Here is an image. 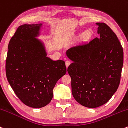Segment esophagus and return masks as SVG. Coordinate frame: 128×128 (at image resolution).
Returning <instances> with one entry per match:
<instances>
[{"label": "esophagus", "mask_w": 128, "mask_h": 128, "mask_svg": "<svg viewBox=\"0 0 128 128\" xmlns=\"http://www.w3.org/2000/svg\"><path fill=\"white\" fill-rule=\"evenodd\" d=\"M70 62L69 60H66V68H68L70 66Z\"/></svg>", "instance_id": "obj_1"}]
</instances>
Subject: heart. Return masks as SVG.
<instances>
[{"label":"heart","mask_w":128,"mask_h":128,"mask_svg":"<svg viewBox=\"0 0 128 128\" xmlns=\"http://www.w3.org/2000/svg\"><path fill=\"white\" fill-rule=\"evenodd\" d=\"M91 37H92V34L90 31L85 32L83 34V36H82L83 39L85 40H88L89 39H90Z\"/></svg>","instance_id":"1"}]
</instances>
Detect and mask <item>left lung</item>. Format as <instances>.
Here are the masks:
<instances>
[{"instance_id": "left-lung-1", "label": "left lung", "mask_w": 128, "mask_h": 128, "mask_svg": "<svg viewBox=\"0 0 128 128\" xmlns=\"http://www.w3.org/2000/svg\"><path fill=\"white\" fill-rule=\"evenodd\" d=\"M99 37L67 51L73 61L68 71L72 92L79 104L97 108L117 91L123 66V50L116 35L106 24L97 22Z\"/></svg>"}]
</instances>
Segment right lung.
I'll return each mask as SVG.
<instances>
[{
    "instance_id": "add662e5",
    "label": "right lung",
    "mask_w": 128,
    "mask_h": 128,
    "mask_svg": "<svg viewBox=\"0 0 128 128\" xmlns=\"http://www.w3.org/2000/svg\"><path fill=\"white\" fill-rule=\"evenodd\" d=\"M42 26L19 27L9 42L5 67L16 95L25 105L36 108L50 102L53 88L67 72L65 62L47 57L44 44L36 38Z\"/></svg>"
}]
</instances>
